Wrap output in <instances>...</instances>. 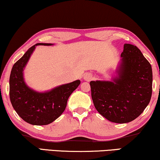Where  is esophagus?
<instances>
[{
  "label": "esophagus",
  "instance_id": "obj_1",
  "mask_svg": "<svg viewBox=\"0 0 160 160\" xmlns=\"http://www.w3.org/2000/svg\"><path fill=\"white\" fill-rule=\"evenodd\" d=\"M84 79L87 81H90L92 79V75L90 73H86L84 75Z\"/></svg>",
  "mask_w": 160,
  "mask_h": 160
}]
</instances>
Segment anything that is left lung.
<instances>
[{
	"label": "left lung",
	"mask_w": 160,
	"mask_h": 160,
	"mask_svg": "<svg viewBox=\"0 0 160 160\" xmlns=\"http://www.w3.org/2000/svg\"><path fill=\"white\" fill-rule=\"evenodd\" d=\"M113 82L91 81V96L98 113L113 123H125L141 115L152 92V70L134 45L125 44Z\"/></svg>",
	"instance_id": "8db88e82"
}]
</instances>
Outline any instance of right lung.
I'll use <instances>...</instances> for the list:
<instances>
[{"mask_svg": "<svg viewBox=\"0 0 160 160\" xmlns=\"http://www.w3.org/2000/svg\"><path fill=\"white\" fill-rule=\"evenodd\" d=\"M37 45L52 44H36L14 64L9 79V95L14 110L23 121L41 126L53 122L63 113L69 97L79 86L80 81L62 85L46 92H38L28 88L23 80V70Z\"/></svg>", "mask_w": 160, "mask_h": 160, "instance_id": "add662e5", "label": "right lung"}]
</instances>
